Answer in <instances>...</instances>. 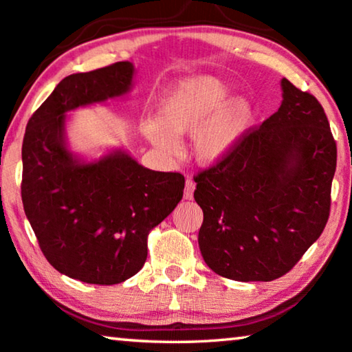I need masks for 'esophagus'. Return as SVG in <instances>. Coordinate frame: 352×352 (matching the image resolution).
I'll return each mask as SVG.
<instances>
[{
    "mask_svg": "<svg viewBox=\"0 0 352 352\" xmlns=\"http://www.w3.org/2000/svg\"><path fill=\"white\" fill-rule=\"evenodd\" d=\"M194 190H195V183H194V180L188 178L186 183H184V199H186V200L192 199L194 197Z\"/></svg>",
    "mask_w": 352,
    "mask_h": 352,
    "instance_id": "esophagus-1",
    "label": "esophagus"
}]
</instances>
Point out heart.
I'll use <instances>...</instances> for the list:
<instances>
[{"instance_id":"b5f03b06","label":"heart","mask_w":352,"mask_h":352,"mask_svg":"<svg viewBox=\"0 0 352 352\" xmlns=\"http://www.w3.org/2000/svg\"><path fill=\"white\" fill-rule=\"evenodd\" d=\"M228 98L230 88L217 77H188L166 94L160 104V121L148 119L142 124V133L169 157L182 152L177 135L194 133L199 162L217 163L239 142L253 118L247 99Z\"/></svg>"}]
</instances>
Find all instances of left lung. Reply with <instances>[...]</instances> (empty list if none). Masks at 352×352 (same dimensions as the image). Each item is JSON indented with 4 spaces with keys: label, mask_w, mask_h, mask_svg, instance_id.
I'll return each mask as SVG.
<instances>
[{
    "label": "left lung",
    "mask_w": 352,
    "mask_h": 352,
    "mask_svg": "<svg viewBox=\"0 0 352 352\" xmlns=\"http://www.w3.org/2000/svg\"><path fill=\"white\" fill-rule=\"evenodd\" d=\"M283 104L194 177L204 211L199 247L217 275L273 281L323 233L337 144L314 94L281 80Z\"/></svg>",
    "instance_id": "8db88e82"
}]
</instances>
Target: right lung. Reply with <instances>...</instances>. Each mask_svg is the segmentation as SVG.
<instances>
[{
  "mask_svg": "<svg viewBox=\"0 0 352 352\" xmlns=\"http://www.w3.org/2000/svg\"><path fill=\"white\" fill-rule=\"evenodd\" d=\"M133 65L71 74L29 119L23 138L21 200L41 253L57 272L111 285L144 265L147 236L183 197L178 172L142 168L118 151L80 163L65 146V113L127 93Z\"/></svg>",
  "mask_w": 352,
  "mask_h": 352,
  "instance_id": "add662e5",
  "label": "right lung"
}]
</instances>
